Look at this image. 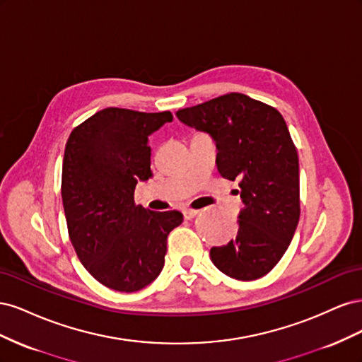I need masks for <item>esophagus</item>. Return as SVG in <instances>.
I'll list each match as a JSON object with an SVG mask.
<instances>
[{"mask_svg": "<svg viewBox=\"0 0 362 362\" xmlns=\"http://www.w3.org/2000/svg\"><path fill=\"white\" fill-rule=\"evenodd\" d=\"M182 214H184V218H187V221H190V218L198 216L199 211H198V210H184Z\"/></svg>", "mask_w": 362, "mask_h": 362, "instance_id": "obj_1", "label": "esophagus"}]
</instances>
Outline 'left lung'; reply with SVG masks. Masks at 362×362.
<instances>
[{
  "label": "left lung",
  "instance_id": "8db88e82",
  "mask_svg": "<svg viewBox=\"0 0 362 362\" xmlns=\"http://www.w3.org/2000/svg\"><path fill=\"white\" fill-rule=\"evenodd\" d=\"M184 125L210 134L217 169L238 181L245 208L234 240L211 247L213 264L229 278L254 281L275 267L299 223V158L281 113L243 93L182 108Z\"/></svg>",
  "mask_w": 362,
  "mask_h": 362
}]
</instances>
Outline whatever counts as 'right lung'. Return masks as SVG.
<instances>
[{
  "mask_svg": "<svg viewBox=\"0 0 362 362\" xmlns=\"http://www.w3.org/2000/svg\"><path fill=\"white\" fill-rule=\"evenodd\" d=\"M170 112L141 113L108 107L76 127L64 148L62 199L71 243L103 286L133 293L164 266L168 235L182 214L134 204L139 181L152 178L149 136Z\"/></svg>",
  "mask_w": 362,
  "mask_h": 362,
  "instance_id": "1",
  "label": "right lung"
}]
</instances>
